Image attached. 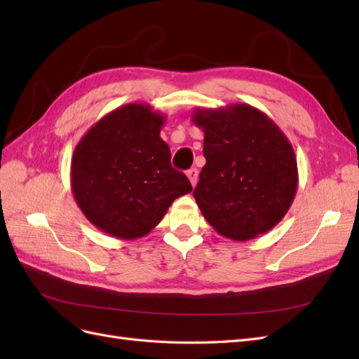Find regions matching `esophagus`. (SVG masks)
Segmentation results:
<instances>
[{"label": "esophagus", "instance_id": "34e87169", "mask_svg": "<svg viewBox=\"0 0 359 359\" xmlns=\"http://www.w3.org/2000/svg\"><path fill=\"white\" fill-rule=\"evenodd\" d=\"M198 175H199V173H198V169H196V168H191V169L187 170V177H189V180H190L193 187L198 184Z\"/></svg>", "mask_w": 359, "mask_h": 359}]
</instances>
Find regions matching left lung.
I'll use <instances>...</instances> for the list:
<instances>
[{
	"mask_svg": "<svg viewBox=\"0 0 359 359\" xmlns=\"http://www.w3.org/2000/svg\"><path fill=\"white\" fill-rule=\"evenodd\" d=\"M205 166L193 191L205 220L235 241L262 235L281 222L295 199V151L278 126L245 103L196 107Z\"/></svg>",
	"mask_w": 359,
	"mask_h": 359,
	"instance_id": "obj_1",
	"label": "left lung"
}]
</instances>
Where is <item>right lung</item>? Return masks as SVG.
<instances>
[{"mask_svg": "<svg viewBox=\"0 0 359 359\" xmlns=\"http://www.w3.org/2000/svg\"><path fill=\"white\" fill-rule=\"evenodd\" d=\"M165 119L148 104L128 103L104 115L76 145L72 191L97 229L119 240L145 236L173 201L191 191L160 137Z\"/></svg>", "mask_w": 359, "mask_h": 359, "instance_id": "obj_1", "label": "right lung"}]
</instances>
